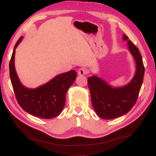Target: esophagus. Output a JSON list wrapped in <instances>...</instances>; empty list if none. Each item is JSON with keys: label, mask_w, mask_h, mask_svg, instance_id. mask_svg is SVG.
Segmentation results:
<instances>
[{"label": "esophagus", "mask_w": 156, "mask_h": 156, "mask_svg": "<svg viewBox=\"0 0 156 156\" xmlns=\"http://www.w3.org/2000/svg\"><path fill=\"white\" fill-rule=\"evenodd\" d=\"M87 73V71L85 68H79L78 70V75H84Z\"/></svg>", "instance_id": "1"}]
</instances>
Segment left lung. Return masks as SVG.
Wrapping results in <instances>:
<instances>
[{"instance_id": "left-lung-1", "label": "left lung", "mask_w": 156, "mask_h": 156, "mask_svg": "<svg viewBox=\"0 0 156 156\" xmlns=\"http://www.w3.org/2000/svg\"><path fill=\"white\" fill-rule=\"evenodd\" d=\"M123 40L127 42L128 50L136 63L135 73L131 81L125 86L114 87L96 75L88 78L92 106L102 119H114L128 112L137 100L143 84L144 67L139 50L125 34Z\"/></svg>"}]
</instances>
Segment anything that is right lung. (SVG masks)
<instances>
[{"label":"right lung","instance_id":"1","mask_svg":"<svg viewBox=\"0 0 156 156\" xmlns=\"http://www.w3.org/2000/svg\"><path fill=\"white\" fill-rule=\"evenodd\" d=\"M23 36L14 47L9 64L10 76L14 93L19 105L29 114L44 119L58 116L62 111L66 94L77 77L74 70L56 75L45 84L36 88L23 85L15 68L16 49L22 41Z\"/></svg>","mask_w":156,"mask_h":156}]
</instances>
